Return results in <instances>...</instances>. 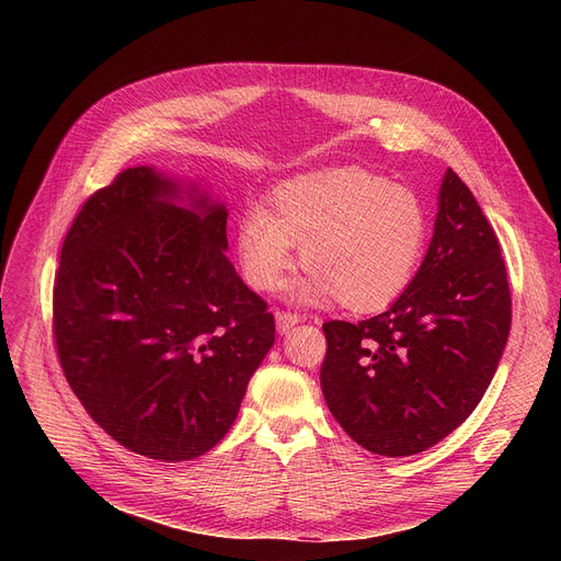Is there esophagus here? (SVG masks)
<instances>
[{"mask_svg":"<svg viewBox=\"0 0 561 561\" xmlns=\"http://www.w3.org/2000/svg\"><path fill=\"white\" fill-rule=\"evenodd\" d=\"M298 322H302V318L298 313H290V311H277L275 313V325H277L279 334L290 332L293 328L298 325Z\"/></svg>","mask_w":561,"mask_h":561,"instance_id":"obj_1","label":"esophagus"}]
</instances>
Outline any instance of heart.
<instances>
[{
  "mask_svg": "<svg viewBox=\"0 0 561 561\" xmlns=\"http://www.w3.org/2000/svg\"><path fill=\"white\" fill-rule=\"evenodd\" d=\"M427 239V209L416 191L364 168H332L279 184L268 209L248 206L236 220L241 273L259 290H277L300 245L307 275L293 300L339 296L355 311L385 309L414 279Z\"/></svg>",
  "mask_w": 561,
  "mask_h": 561,
  "instance_id": "b5f03b06",
  "label": "heart"
}]
</instances>
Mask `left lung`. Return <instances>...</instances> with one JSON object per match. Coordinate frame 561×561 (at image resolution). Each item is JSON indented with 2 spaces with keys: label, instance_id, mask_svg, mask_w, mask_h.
Here are the masks:
<instances>
[{
  "label": "left lung",
  "instance_id": "8db88e82",
  "mask_svg": "<svg viewBox=\"0 0 561 561\" xmlns=\"http://www.w3.org/2000/svg\"><path fill=\"white\" fill-rule=\"evenodd\" d=\"M512 328L505 261L478 199L448 168L427 254L379 316L322 325L320 387L350 438L375 455H416L480 404Z\"/></svg>",
  "mask_w": 561,
  "mask_h": 561
}]
</instances>
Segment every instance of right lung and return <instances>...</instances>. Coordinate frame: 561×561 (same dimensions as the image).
Listing matches in <instances>:
<instances>
[{
  "label": "right lung",
  "instance_id": "1",
  "mask_svg": "<svg viewBox=\"0 0 561 561\" xmlns=\"http://www.w3.org/2000/svg\"><path fill=\"white\" fill-rule=\"evenodd\" d=\"M225 250L227 206L152 165L88 197L66 236L58 359L91 419L136 455L209 453L275 343L273 313Z\"/></svg>",
  "mask_w": 561,
  "mask_h": 561
}]
</instances>
